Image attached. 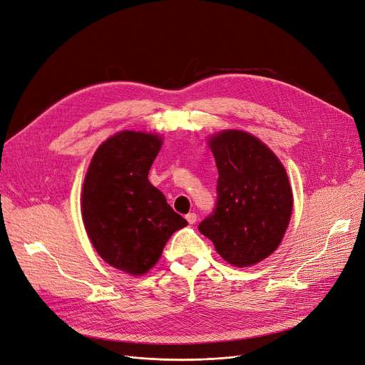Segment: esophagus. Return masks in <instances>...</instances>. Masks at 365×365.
Here are the masks:
<instances>
[{"label":"esophagus","mask_w":365,"mask_h":365,"mask_svg":"<svg viewBox=\"0 0 365 365\" xmlns=\"http://www.w3.org/2000/svg\"><path fill=\"white\" fill-rule=\"evenodd\" d=\"M186 220H187L189 225H194L195 222H197V215L195 213H187L186 215Z\"/></svg>","instance_id":"34e87169"}]
</instances>
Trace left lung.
Here are the masks:
<instances>
[{
  "instance_id": "obj_1",
  "label": "left lung",
  "mask_w": 365,
  "mask_h": 365,
  "mask_svg": "<svg viewBox=\"0 0 365 365\" xmlns=\"http://www.w3.org/2000/svg\"><path fill=\"white\" fill-rule=\"evenodd\" d=\"M217 167V202L198 230L228 264L255 265L280 246L288 230L294 195L276 153L242 130L207 138Z\"/></svg>"
}]
</instances>
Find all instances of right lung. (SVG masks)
<instances>
[{
	"label": "right lung",
	"instance_id": "right-lung-1",
	"mask_svg": "<svg viewBox=\"0 0 365 365\" xmlns=\"http://www.w3.org/2000/svg\"><path fill=\"white\" fill-rule=\"evenodd\" d=\"M164 137L123 130L95 150L82 186L81 210L101 259L130 276L160 261L173 232L187 225L148 179Z\"/></svg>",
	"mask_w": 365,
	"mask_h": 365
}]
</instances>
